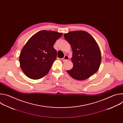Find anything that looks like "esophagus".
I'll return each mask as SVG.
<instances>
[{
	"instance_id": "34e87169",
	"label": "esophagus",
	"mask_w": 123,
	"mask_h": 123,
	"mask_svg": "<svg viewBox=\"0 0 123 123\" xmlns=\"http://www.w3.org/2000/svg\"><path fill=\"white\" fill-rule=\"evenodd\" d=\"M69 56H68V55H65L64 56V57L63 58H62V60L63 61H68V60H69Z\"/></svg>"
}]
</instances>
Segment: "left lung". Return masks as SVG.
Returning <instances> with one entry per match:
<instances>
[{"mask_svg":"<svg viewBox=\"0 0 123 123\" xmlns=\"http://www.w3.org/2000/svg\"><path fill=\"white\" fill-rule=\"evenodd\" d=\"M64 36L73 50L74 66L71 70L67 71L69 75L76 80H83L95 74L100 66L101 55L94 38L83 31H69Z\"/></svg>","mask_w":123,"mask_h":123,"instance_id":"left-lung-1","label":"left lung"}]
</instances>
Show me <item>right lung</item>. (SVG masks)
Segmentation results:
<instances>
[{
    "label": "right lung",
    "instance_id": "obj_1",
    "mask_svg": "<svg viewBox=\"0 0 123 123\" xmlns=\"http://www.w3.org/2000/svg\"><path fill=\"white\" fill-rule=\"evenodd\" d=\"M63 33L43 30L32 36L22 48L19 55L20 67L29 78L37 80L45 76L56 59L55 42Z\"/></svg>",
    "mask_w": 123,
    "mask_h": 123
}]
</instances>
